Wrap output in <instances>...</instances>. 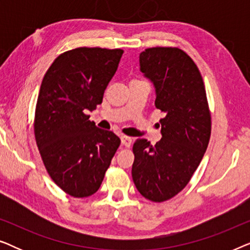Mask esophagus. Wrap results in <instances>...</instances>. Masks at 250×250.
Returning <instances> with one entry per match:
<instances>
[{"label": "esophagus", "mask_w": 250, "mask_h": 250, "mask_svg": "<svg viewBox=\"0 0 250 250\" xmlns=\"http://www.w3.org/2000/svg\"><path fill=\"white\" fill-rule=\"evenodd\" d=\"M121 140H122V145L126 146V148H129L132 145V139L129 138V136H126V135H122L121 136Z\"/></svg>", "instance_id": "34e87169"}]
</instances>
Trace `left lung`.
<instances>
[{
	"mask_svg": "<svg viewBox=\"0 0 250 250\" xmlns=\"http://www.w3.org/2000/svg\"><path fill=\"white\" fill-rule=\"evenodd\" d=\"M140 66L156 87L163 138L155 146L134 142L132 177L146 199L163 203L181 192L199 166L210 139V110L200 71L183 50L149 47Z\"/></svg>",
	"mask_w": 250,
	"mask_h": 250,
	"instance_id": "left-lung-1",
	"label": "left lung"
}]
</instances>
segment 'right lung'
Segmentation results:
<instances>
[{
	"mask_svg": "<svg viewBox=\"0 0 250 250\" xmlns=\"http://www.w3.org/2000/svg\"><path fill=\"white\" fill-rule=\"evenodd\" d=\"M122 49L77 47L61 53L44 75L34 134L54 183L74 198L97 192L121 139L90 121L117 70Z\"/></svg>",
	"mask_w": 250,
	"mask_h": 250,
	"instance_id": "right-lung-1",
	"label": "right lung"
}]
</instances>
